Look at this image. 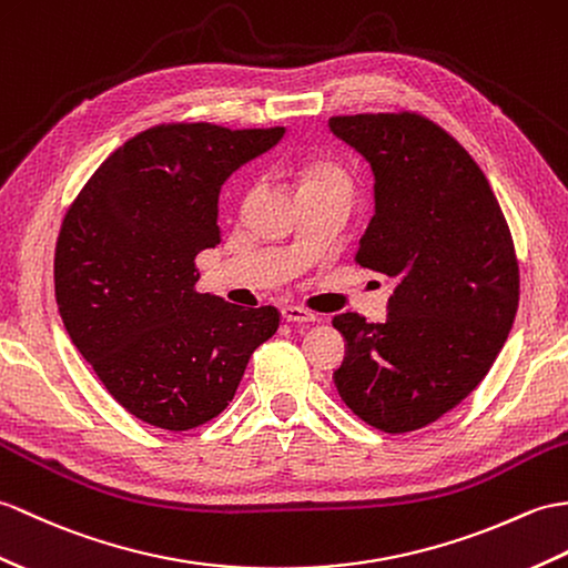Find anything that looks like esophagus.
<instances>
[{
    "label": "esophagus",
    "mask_w": 568,
    "mask_h": 568,
    "mask_svg": "<svg viewBox=\"0 0 568 568\" xmlns=\"http://www.w3.org/2000/svg\"><path fill=\"white\" fill-rule=\"evenodd\" d=\"M281 314H283V320L285 322H305V324H310V322H316V314L314 312H310V310H302V307H295V305H285V307H281Z\"/></svg>",
    "instance_id": "1"
}]
</instances>
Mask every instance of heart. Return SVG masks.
<instances>
[{"label":"heart","instance_id":"1","mask_svg":"<svg viewBox=\"0 0 568 568\" xmlns=\"http://www.w3.org/2000/svg\"><path fill=\"white\" fill-rule=\"evenodd\" d=\"M316 186H334L348 191L346 171L332 162H312L302 169V191Z\"/></svg>","mask_w":568,"mask_h":568}]
</instances>
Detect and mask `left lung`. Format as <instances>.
Wrapping results in <instances>:
<instances>
[{"mask_svg":"<svg viewBox=\"0 0 568 568\" xmlns=\"http://www.w3.org/2000/svg\"><path fill=\"white\" fill-rule=\"evenodd\" d=\"M373 171L375 215L361 266L394 281L387 320L344 312L341 399L385 433L450 412L491 371L518 310V261L484 171L443 128L414 113L328 118Z\"/></svg>","mask_w":568,"mask_h":568,"instance_id":"1","label":"left lung"}]
</instances>
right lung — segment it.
I'll return each instance as SVG.
<instances>
[{
  "label": "right lung",
  "instance_id": "1",
  "mask_svg": "<svg viewBox=\"0 0 568 568\" xmlns=\"http://www.w3.org/2000/svg\"><path fill=\"white\" fill-rule=\"evenodd\" d=\"M285 128L156 125L105 160L64 215L55 297L72 344L111 397L156 428L189 430L234 397L275 307L195 293V256L220 244V191Z\"/></svg>",
  "mask_w": 568,
  "mask_h": 568
}]
</instances>
